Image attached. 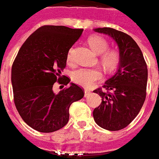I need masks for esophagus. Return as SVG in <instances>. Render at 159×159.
<instances>
[{"label": "esophagus", "instance_id": "esophagus-1", "mask_svg": "<svg viewBox=\"0 0 159 159\" xmlns=\"http://www.w3.org/2000/svg\"><path fill=\"white\" fill-rule=\"evenodd\" d=\"M90 91H88V90H85V97H87L89 94H90Z\"/></svg>", "mask_w": 159, "mask_h": 159}]
</instances>
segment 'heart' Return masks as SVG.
<instances>
[{
    "mask_svg": "<svg viewBox=\"0 0 159 159\" xmlns=\"http://www.w3.org/2000/svg\"><path fill=\"white\" fill-rule=\"evenodd\" d=\"M88 44L94 52L101 54L100 61L103 66L108 71H111L119 65L120 54L117 49H107L108 42L101 36L93 35L88 38ZM68 62L72 61V49L66 55ZM102 78V73L98 68H80L75 70L72 74V80L77 85L86 88H90Z\"/></svg>",
    "mask_w": 159,
    "mask_h": 159,
    "instance_id": "heart-1",
    "label": "heart"
}]
</instances>
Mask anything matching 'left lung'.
Instances as JSON below:
<instances>
[{
	"label": "left lung",
	"mask_w": 159,
	"mask_h": 159,
	"mask_svg": "<svg viewBox=\"0 0 159 159\" xmlns=\"http://www.w3.org/2000/svg\"><path fill=\"white\" fill-rule=\"evenodd\" d=\"M93 31L112 38L120 54L117 72L104 85L106 90L93 91L102 97L101 104L93 112V119L100 127L119 131L136 118L144 105L147 66L139 47L130 35L111 27H98Z\"/></svg>",
	"instance_id": "left-lung-1"
}]
</instances>
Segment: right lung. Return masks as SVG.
Listing matches in <instances>:
<instances>
[{"label": "right lung", "instance_id": "1", "mask_svg": "<svg viewBox=\"0 0 159 159\" xmlns=\"http://www.w3.org/2000/svg\"><path fill=\"white\" fill-rule=\"evenodd\" d=\"M83 29L43 26L34 32L20 48L11 72L16 109L24 122L40 132L64 127L72 103L84 97L83 89L69 78L60 77L66 65L69 49ZM56 81L69 86L55 94Z\"/></svg>", "mask_w": 159, "mask_h": 159}]
</instances>
